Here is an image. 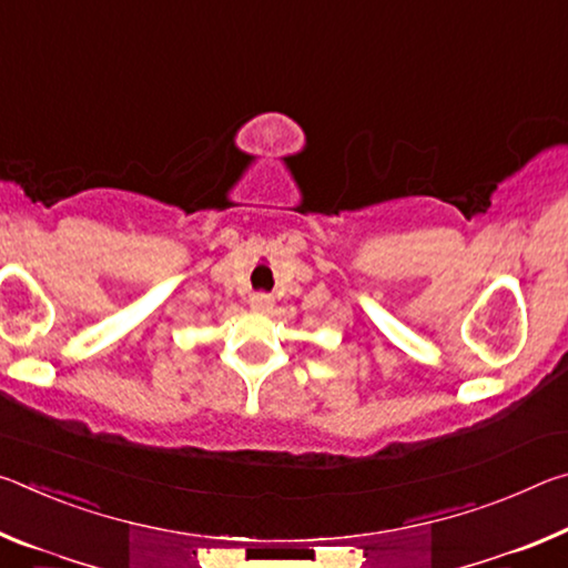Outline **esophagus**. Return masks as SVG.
I'll return each instance as SVG.
<instances>
[{
	"mask_svg": "<svg viewBox=\"0 0 568 568\" xmlns=\"http://www.w3.org/2000/svg\"><path fill=\"white\" fill-rule=\"evenodd\" d=\"M273 305V297L271 295H265V293H255V295H250V307H253V311H267V307Z\"/></svg>",
	"mask_w": 568,
	"mask_h": 568,
	"instance_id": "34e87169",
	"label": "esophagus"
}]
</instances>
